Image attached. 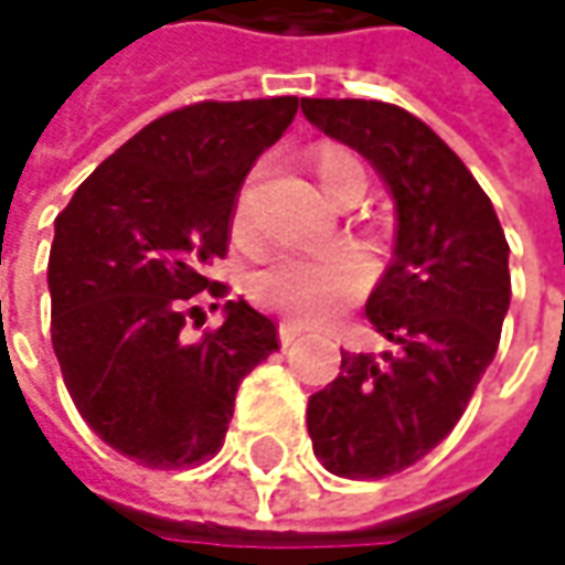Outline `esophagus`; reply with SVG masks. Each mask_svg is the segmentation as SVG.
Here are the masks:
<instances>
[{"label":"esophagus","instance_id":"esophagus-1","mask_svg":"<svg viewBox=\"0 0 565 565\" xmlns=\"http://www.w3.org/2000/svg\"><path fill=\"white\" fill-rule=\"evenodd\" d=\"M298 337H305V327H301V323H289V320L279 323V342H282V345H292Z\"/></svg>","mask_w":565,"mask_h":565}]
</instances>
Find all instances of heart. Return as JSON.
Here are the masks:
<instances>
[{"instance_id": "b5f03b06", "label": "heart", "mask_w": 565, "mask_h": 565, "mask_svg": "<svg viewBox=\"0 0 565 565\" xmlns=\"http://www.w3.org/2000/svg\"><path fill=\"white\" fill-rule=\"evenodd\" d=\"M315 175L333 201H349L364 194V166L359 157L339 143H323L315 150ZM232 228L238 238L250 232L248 194L238 198ZM374 276L371 254L355 242H337L317 250H282L270 257L260 270L250 273L248 292L257 305L282 311L292 320L317 323L355 301Z\"/></svg>"}]
</instances>
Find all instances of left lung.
Returning <instances> with one entry per match:
<instances>
[{"mask_svg":"<svg viewBox=\"0 0 565 565\" xmlns=\"http://www.w3.org/2000/svg\"><path fill=\"white\" fill-rule=\"evenodd\" d=\"M359 150L396 204V248L364 311L390 352H342L308 399L315 456L339 478L415 466L462 418L510 311V245L490 198L422 119L377 99H301Z\"/></svg>","mask_w":565,"mask_h":565,"instance_id":"obj_1","label":"left lung"}]
</instances>
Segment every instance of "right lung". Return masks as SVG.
Wrapping results in <instances>:
<instances>
[{
	"instance_id": "right-lung-1",
	"label": "right lung",
	"mask_w": 565,
	"mask_h": 565,
	"mask_svg": "<svg viewBox=\"0 0 565 565\" xmlns=\"http://www.w3.org/2000/svg\"><path fill=\"white\" fill-rule=\"evenodd\" d=\"M298 97L204 99L150 121L77 188L50 248L53 349L68 396L103 444L147 468H191L226 440L238 383L279 349L245 298L185 339V305L223 295L206 267L254 160Z\"/></svg>"
}]
</instances>
